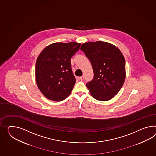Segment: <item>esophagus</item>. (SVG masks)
<instances>
[{
    "label": "esophagus",
    "instance_id": "34e87169",
    "mask_svg": "<svg viewBox=\"0 0 156 156\" xmlns=\"http://www.w3.org/2000/svg\"><path fill=\"white\" fill-rule=\"evenodd\" d=\"M79 79H80L81 81H83L84 80V76H81L79 77Z\"/></svg>",
    "mask_w": 156,
    "mask_h": 156
}]
</instances>
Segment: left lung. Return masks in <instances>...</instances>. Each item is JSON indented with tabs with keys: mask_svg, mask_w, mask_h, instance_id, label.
I'll use <instances>...</instances> for the list:
<instances>
[{
	"mask_svg": "<svg viewBox=\"0 0 156 156\" xmlns=\"http://www.w3.org/2000/svg\"><path fill=\"white\" fill-rule=\"evenodd\" d=\"M81 50L91 62L93 79L86 84L92 97L108 101L120 90L126 78L125 59L115 46L102 41L81 44Z\"/></svg>",
	"mask_w": 156,
	"mask_h": 156,
	"instance_id": "8db88e82",
	"label": "left lung"
}]
</instances>
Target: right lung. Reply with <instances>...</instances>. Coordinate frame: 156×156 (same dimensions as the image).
Instances as JSON below:
<instances>
[{"label": "right lung", "instance_id": "add662e5", "mask_svg": "<svg viewBox=\"0 0 156 156\" xmlns=\"http://www.w3.org/2000/svg\"><path fill=\"white\" fill-rule=\"evenodd\" d=\"M80 45L75 42L54 43L39 55L36 63V83L48 100L61 101L70 94L76 83L71 59Z\"/></svg>", "mask_w": 156, "mask_h": 156}]
</instances>
